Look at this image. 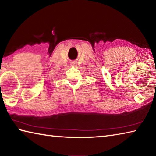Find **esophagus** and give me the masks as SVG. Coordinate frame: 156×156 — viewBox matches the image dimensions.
I'll use <instances>...</instances> for the list:
<instances>
[{"label":"esophagus","instance_id":"34e87169","mask_svg":"<svg viewBox=\"0 0 156 156\" xmlns=\"http://www.w3.org/2000/svg\"><path fill=\"white\" fill-rule=\"evenodd\" d=\"M76 64V62H73L72 63V65H75Z\"/></svg>","mask_w":156,"mask_h":156}]
</instances>
